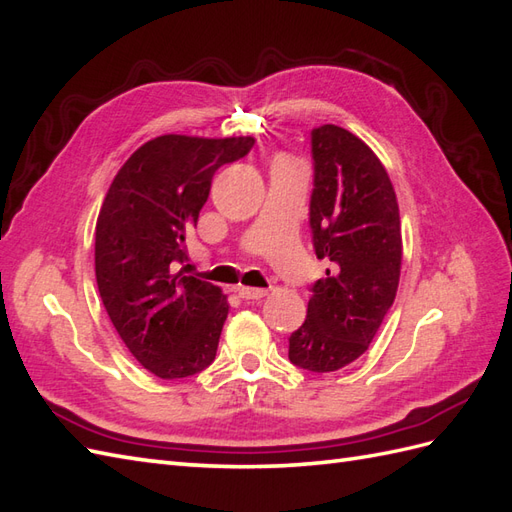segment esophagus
<instances>
[{
  "label": "esophagus",
  "mask_w": 512,
  "mask_h": 512,
  "mask_svg": "<svg viewBox=\"0 0 512 512\" xmlns=\"http://www.w3.org/2000/svg\"><path fill=\"white\" fill-rule=\"evenodd\" d=\"M236 293H239V297H243V299H263V297H267V289H252V286H239Z\"/></svg>",
  "instance_id": "1"
}]
</instances>
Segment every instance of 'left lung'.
I'll return each instance as SVG.
<instances>
[{
  "mask_svg": "<svg viewBox=\"0 0 512 512\" xmlns=\"http://www.w3.org/2000/svg\"><path fill=\"white\" fill-rule=\"evenodd\" d=\"M315 191L310 228L317 258L330 260L313 286L306 321L289 339L291 363L330 373L369 350L400 284L402 223L380 158L339 126L313 130Z\"/></svg>",
  "mask_w": 512,
  "mask_h": 512,
  "instance_id": "1",
  "label": "left lung"
}]
</instances>
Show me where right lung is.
Listing matches in <instances>:
<instances>
[{"mask_svg":"<svg viewBox=\"0 0 512 512\" xmlns=\"http://www.w3.org/2000/svg\"><path fill=\"white\" fill-rule=\"evenodd\" d=\"M252 145V136H156L123 162L99 210V297L130 354L162 380L189 378L215 360L228 295L171 265L186 258V232L215 171Z\"/></svg>","mask_w":512,"mask_h":512,"instance_id":"add662e5","label":"right lung"}]
</instances>
